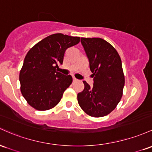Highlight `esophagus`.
Segmentation results:
<instances>
[{
  "mask_svg": "<svg viewBox=\"0 0 152 152\" xmlns=\"http://www.w3.org/2000/svg\"><path fill=\"white\" fill-rule=\"evenodd\" d=\"M72 79H73V82H75V81L77 80L76 78L75 77H72Z\"/></svg>",
  "mask_w": 152,
  "mask_h": 152,
  "instance_id": "1",
  "label": "esophagus"
}]
</instances>
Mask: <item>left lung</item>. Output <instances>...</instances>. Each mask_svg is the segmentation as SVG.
<instances>
[{
    "mask_svg": "<svg viewBox=\"0 0 152 152\" xmlns=\"http://www.w3.org/2000/svg\"><path fill=\"white\" fill-rule=\"evenodd\" d=\"M89 59L94 83L77 94L83 111L92 117H103L116 108L123 95L125 77L121 59L113 46L101 38H81Z\"/></svg>",
    "mask_w": 152,
    "mask_h": 152,
    "instance_id": "obj_1",
    "label": "left lung"
}]
</instances>
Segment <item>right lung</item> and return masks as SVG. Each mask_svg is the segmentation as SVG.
<instances>
[{
    "mask_svg": "<svg viewBox=\"0 0 152 152\" xmlns=\"http://www.w3.org/2000/svg\"><path fill=\"white\" fill-rule=\"evenodd\" d=\"M78 37L54 34L36 44L26 55L20 70L21 92L31 106L38 110L53 108L72 83L70 75L57 72L65 51L77 44Z\"/></svg>",
    "mask_w": 152,
    "mask_h": 152,
    "instance_id": "1",
    "label": "right lung"
}]
</instances>
